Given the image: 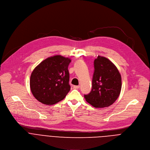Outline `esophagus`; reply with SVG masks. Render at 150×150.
Segmentation results:
<instances>
[{"instance_id":"34e87169","label":"esophagus","mask_w":150,"mask_h":150,"mask_svg":"<svg viewBox=\"0 0 150 150\" xmlns=\"http://www.w3.org/2000/svg\"><path fill=\"white\" fill-rule=\"evenodd\" d=\"M74 89H79L80 88V86H73Z\"/></svg>"}]
</instances>
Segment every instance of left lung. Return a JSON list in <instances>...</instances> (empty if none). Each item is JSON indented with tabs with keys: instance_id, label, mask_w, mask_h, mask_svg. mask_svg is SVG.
Listing matches in <instances>:
<instances>
[{
	"instance_id": "obj_1",
	"label": "left lung",
	"mask_w": 150,
	"mask_h": 150,
	"mask_svg": "<svg viewBox=\"0 0 150 150\" xmlns=\"http://www.w3.org/2000/svg\"><path fill=\"white\" fill-rule=\"evenodd\" d=\"M94 69L92 90L84 97L88 103L95 108L109 107L120 93L121 75L110 60L101 56H98L94 60Z\"/></svg>"
}]
</instances>
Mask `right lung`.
I'll return each mask as SVG.
<instances>
[{"instance_id": "obj_1", "label": "right lung", "mask_w": 150, "mask_h": 150, "mask_svg": "<svg viewBox=\"0 0 150 150\" xmlns=\"http://www.w3.org/2000/svg\"><path fill=\"white\" fill-rule=\"evenodd\" d=\"M69 58L61 55L49 57L33 70L30 80L32 94L38 101L53 105L62 100L70 90Z\"/></svg>"}]
</instances>
